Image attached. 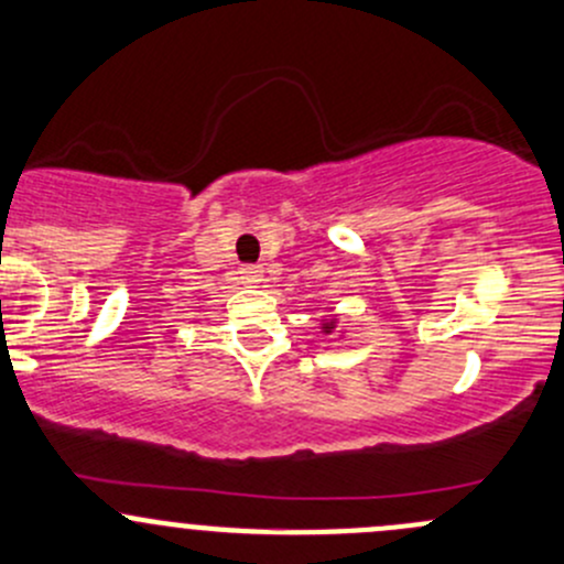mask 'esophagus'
<instances>
[{"label": "esophagus", "instance_id": "34e87169", "mask_svg": "<svg viewBox=\"0 0 564 564\" xmlns=\"http://www.w3.org/2000/svg\"><path fill=\"white\" fill-rule=\"evenodd\" d=\"M240 278H242V283L253 286V283L262 281V267H259V264H246L240 270Z\"/></svg>", "mask_w": 564, "mask_h": 564}]
</instances>
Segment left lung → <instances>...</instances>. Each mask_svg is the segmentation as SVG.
Here are the masks:
<instances>
[{
    "instance_id": "obj_1",
    "label": "left lung",
    "mask_w": 564,
    "mask_h": 564,
    "mask_svg": "<svg viewBox=\"0 0 564 564\" xmlns=\"http://www.w3.org/2000/svg\"><path fill=\"white\" fill-rule=\"evenodd\" d=\"M322 329H324V332H327V335H329V332H332V329H335V322H332V318H329V322H327V324H324V327H322Z\"/></svg>"
}]
</instances>
